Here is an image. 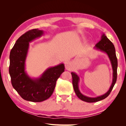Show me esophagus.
I'll list each match as a JSON object with an SVG mask.
<instances>
[{"mask_svg":"<svg viewBox=\"0 0 126 126\" xmlns=\"http://www.w3.org/2000/svg\"><path fill=\"white\" fill-rule=\"evenodd\" d=\"M65 69L67 70H70L71 69V65L69 63H67L65 65Z\"/></svg>","mask_w":126,"mask_h":126,"instance_id":"1","label":"esophagus"}]
</instances>
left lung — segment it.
Listing matches in <instances>:
<instances>
[{"instance_id":"8db88e82","label":"left lung","mask_w":126,"mask_h":126,"mask_svg":"<svg viewBox=\"0 0 126 126\" xmlns=\"http://www.w3.org/2000/svg\"><path fill=\"white\" fill-rule=\"evenodd\" d=\"M94 48L97 50H99L101 52L106 53L108 55L110 63H111L112 70H113V79L112 83L110 88L107 92L104 94L98 96L97 97H89L86 95H84L80 92L79 89L78 84L79 82V76L74 72H72V83L74 92L77 95V97L82 101L84 102H88V103H93V102H96L98 101H101L107 97L112 91L113 88L116 83L117 80V66H118V62H117V58L116 54V50L113 44L110 40L108 39L104 34H103L101 38V40L95 44Z\"/></svg>"}]
</instances>
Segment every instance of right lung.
Listing matches in <instances>:
<instances>
[{"instance_id":"1","label":"right lung","mask_w":126,"mask_h":126,"mask_svg":"<svg viewBox=\"0 0 126 126\" xmlns=\"http://www.w3.org/2000/svg\"><path fill=\"white\" fill-rule=\"evenodd\" d=\"M42 30H30L18 38L10 53L9 72L12 84L21 97L28 101L40 102L49 98L57 80L64 72L63 63L47 69L40 77H30L25 71V61L29 43L41 37Z\"/></svg>"}]
</instances>
